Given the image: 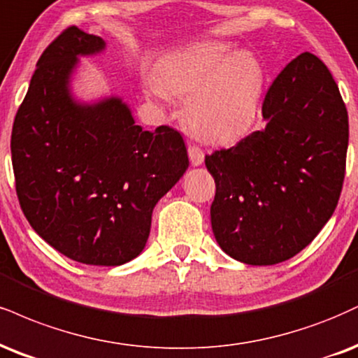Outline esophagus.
I'll use <instances>...</instances> for the list:
<instances>
[{"label": "esophagus", "instance_id": "1", "mask_svg": "<svg viewBox=\"0 0 358 358\" xmlns=\"http://www.w3.org/2000/svg\"><path fill=\"white\" fill-rule=\"evenodd\" d=\"M188 157H190V162L193 166H200L205 160L203 150H201L200 146H195V145L188 146Z\"/></svg>", "mask_w": 358, "mask_h": 358}]
</instances>
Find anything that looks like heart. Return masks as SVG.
<instances>
[{
    "label": "heart",
    "instance_id": "obj_1",
    "mask_svg": "<svg viewBox=\"0 0 358 358\" xmlns=\"http://www.w3.org/2000/svg\"><path fill=\"white\" fill-rule=\"evenodd\" d=\"M265 71L250 51L223 41H200L168 55L155 68L146 90L166 101L182 98L183 123L196 140L231 143L255 123Z\"/></svg>",
    "mask_w": 358,
    "mask_h": 358
}]
</instances>
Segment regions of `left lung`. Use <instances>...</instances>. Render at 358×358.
I'll list each match as a JSON object with an SVG mask.
<instances>
[{"instance_id": "left-lung-1", "label": "left lung", "mask_w": 358, "mask_h": 358, "mask_svg": "<svg viewBox=\"0 0 358 358\" xmlns=\"http://www.w3.org/2000/svg\"><path fill=\"white\" fill-rule=\"evenodd\" d=\"M265 128L205 157L215 178V240L247 265L307 247L334 215L345 176L348 115L315 55L292 59L266 92Z\"/></svg>"}]
</instances>
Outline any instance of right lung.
<instances>
[{
    "instance_id": "obj_1",
    "label": "right lung",
    "mask_w": 358,
    "mask_h": 358,
    "mask_svg": "<svg viewBox=\"0 0 358 358\" xmlns=\"http://www.w3.org/2000/svg\"><path fill=\"white\" fill-rule=\"evenodd\" d=\"M103 38L70 27L43 51L11 133L16 193L33 230L85 265L118 266L143 252L155 205L188 168L182 135L145 131L120 96L76 100L80 56Z\"/></svg>"
}]
</instances>
